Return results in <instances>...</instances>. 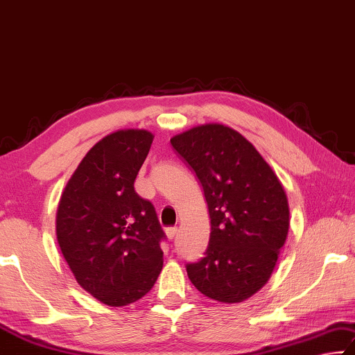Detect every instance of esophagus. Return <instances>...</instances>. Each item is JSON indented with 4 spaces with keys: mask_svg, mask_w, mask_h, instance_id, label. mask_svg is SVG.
Wrapping results in <instances>:
<instances>
[{
    "mask_svg": "<svg viewBox=\"0 0 355 355\" xmlns=\"http://www.w3.org/2000/svg\"><path fill=\"white\" fill-rule=\"evenodd\" d=\"M178 228L176 226H170V228H166L165 230V232H166V236H168V239H174V237L178 236Z\"/></svg>",
    "mask_w": 355,
    "mask_h": 355,
    "instance_id": "obj_1",
    "label": "esophagus"
}]
</instances>
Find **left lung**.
<instances>
[{"instance_id":"obj_1","label":"left lung","mask_w":355,"mask_h":355,"mask_svg":"<svg viewBox=\"0 0 355 355\" xmlns=\"http://www.w3.org/2000/svg\"><path fill=\"white\" fill-rule=\"evenodd\" d=\"M171 144L198 176L211 217L205 258L187 264L190 282L209 299L239 304L275 269L289 231L286 191L258 149L228 125L191 127Z\"/></svg>"}]
</instances>
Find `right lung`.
Wrapping results in <instances>:
<instances>
[{
	"label": "right lung",
	"instance_id": "obj_1",
	"mask_svg": "<svg viewBox=\"0 0 355 355\" xmlns=\"http://www.w3.org/2000/svg\"><path fill=\"white\" fill-rule=\"evenodd\" d=\"M154 135L144 129L103 137L80 162L56 212V239L75 280L108 306L146 295L164 267L160 228L150 201L133 182Z\"/></svg>",
	"mask_w": 355,
	"mask_h": 355
}]
</instances>
